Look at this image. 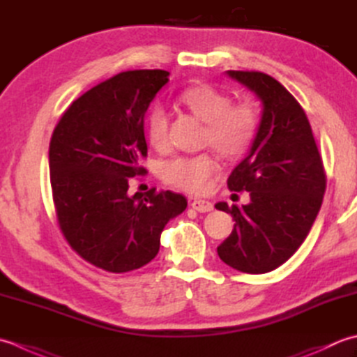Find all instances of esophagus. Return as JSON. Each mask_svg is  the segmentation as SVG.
<instances>
[{"instance_id": "obj_1", "label": "esophagus", "mask_w": 357, "mask_h": 357, "mask_svg": "<svg viewBox=\"0 0 357 357\" xmlns=\"http://www.w3.org/2000/svg\"><path fill=\"white\" fill-rule=\"evenodd\" d=\"M191 206L192 209L199 211V213H209V211H213V203L208 202V200H202V199H194L191 202Z\"/></svg>"}]
</instances>
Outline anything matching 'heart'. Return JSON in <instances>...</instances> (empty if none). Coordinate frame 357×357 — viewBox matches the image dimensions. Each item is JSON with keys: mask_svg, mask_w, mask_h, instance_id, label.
Segmentation results:
<instances>
[{"mask_svg": "<svg viewBox=\"0 0 357 357\" xmlns=\"http://www.w3.org/2000/svg\"><path fill=\"white\" fill-rule=\"evenodd\" d=\"M178 103L194 117L206 123L203 143L225 158H237L250 151L259 134L260 114L251 101L231 105V97L211 84H197L181 91ZM146 137L151 146L165 149L168 144V115L155 105L146 117ZM219 169L209 154L178 155L162 166V177L172 186L188 192H202L209 177Z\"/></svg>", "mask_w": 357, "mask_h": 357, "instance_id": "heart-1", "label": "heart"}]
</instances>
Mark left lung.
<instances>
[{
	"instance_id": "left-lung-1",
	"label": "left lung",
	"mask_w": 357,
	"mask_h": 357,
	"mask_svg": "<svg viewBox=\"0 0 357 357\" xmlns=\"http://www.w3.org/2000/svg\"><path fill=\"white\" fill-rule=\"evenodd\" d=\"M261 101L259 134L228 178L231 191H248V205L229 213L234 229L217 254L228 266L248 274L270 273L293 256L321 209L325 172L310 121L297 100L264 72L227 70Z\"/></svg>"
}]
</instances>
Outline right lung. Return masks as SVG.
<instances>
[{
  "label": "right lung",
  "instance_id": "1",
  "mask_svg": "<svg viewBox=\"0 0 357 357\" xmlns=\"http://www.w3.org/2000/svg\"><path fill=\"white\" fill-rule=\"evenodd\" d=\"M168 70H128L69 106L50 138L56 219L79 256L109 273H128L157 256L160 236L188 202L171 191L129 195L146 169L144 114L169 82Z\"/></svg>",
  "mask_w": 357,
  "mask_h": 357
}]
</instances>
